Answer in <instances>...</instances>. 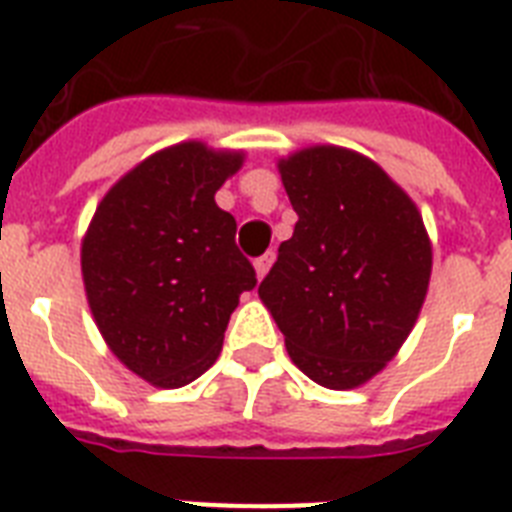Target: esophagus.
<instances>
[{
    "mask_svg": "<svg viewBox=\"0 0 512 512\" xmlns=\"http://www.w3.org/2000/svg\"><path fill=\"white\" fill-rule=\"evenodd\" d=\"M272 264H275V253H272V251L264 253V256H261V259L253 261V269H256V277H259V280H264V277H267V272H269V267H272Z\"/></svg>",
    "mask_w": 512,
    "mask_h": 512,
    "instance_id": "obj_1",
    "label": "esophagus"
}]
</instances>
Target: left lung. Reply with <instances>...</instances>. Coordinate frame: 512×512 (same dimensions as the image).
<instances>
[{
  "instance_id": "left-lung-1",
  "label": "left lung",
  "mask_w": 512,
  "mask_h": 512,
  "mask_svg": "<svg viewBox=\"0 0 512 512\" xmlns=\"http://www.w3.org/2000/svg\"><path fill=\"white\" fill-rule=\"evenodd\" d=\"M277 169L298 222L259 298L298 370L333 391L357 388L418 322L431 237L410 195L357 150L312 145Z\"/></svg>"
}]
</instances>
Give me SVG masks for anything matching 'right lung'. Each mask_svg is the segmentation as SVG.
Listing matches in <instances>:
<instances>
[{
  "instance_id": "obj_1",
  "label": "right lung",
  "mask_w": 512,
  "mask_h": 512,
  "mask_svg": "<svg viewBox=\"0 0 512 512\" xmlns=\"http://www.w3.org/2000/svg\"><path fill=\"white\" fill-rule=\"evenodd\" d=\"M243 161L198 140L163 147L105 192L81 240L97 330L150 386H187L214 365L240 293L256 285L235 216L214 200Z\"/></svg>"
}]
</instances>
